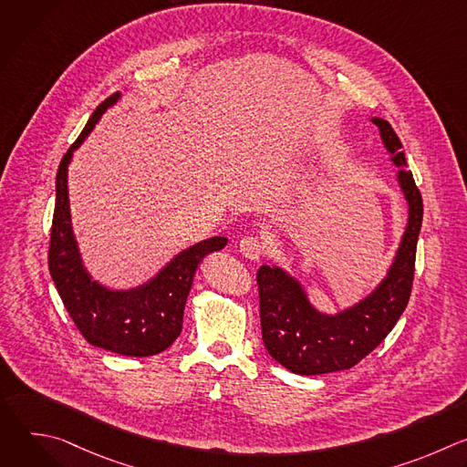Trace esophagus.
Masks as SVG:
<instances>
[{
	"mask_svg": "<svg viewBox=\"0 0 467 467\" xmlns=\"http://www.w3.org/2000/svg\"><path fill=\"white\" fill-rule=\"evenodd\" d=\"M242 254L251 260H258L264 254V242L256 234H247L238 244Z\"/></svg>",
	"mask_w": 467,
	"mask_h": 467,
	"instance_id": "34e87169",
	"label": "esophagus"
}]
</instances>
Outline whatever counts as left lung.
I'll return each instance as SVG.
<instances>
[{
    "mask_svg": "<svg viewBox=\"0 0 467 467\" xmlns=\"http://www.w3.org/2000/svg\"><path fill=\"white\" fill-rule=\"evenodd\" d=\"M386 150L397 166H405L403 144L386 119L373 118ZM399 182L410 207L409 225L384 283L360 305L340 316L316 312L301 286L279 268L256 272L262 340L268 353L297 375H319L357 366L395 327L409 305L416 247L423 222V199L412 171H399Z\"/></svg>",
    "mask_w": 467,
    "mask_h": 467,
    "instance_id": "1",
    "label": "left lung"
}]
</instances>
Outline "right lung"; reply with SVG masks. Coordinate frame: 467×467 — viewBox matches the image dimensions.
I'll list each match as a JSON object with an SVG mask.
<instances>
[{"label": "right lung", "instance_id": "right-lung-1", "mask_svg": "<svg viewBox=\"0 0 467 467\" xmlns=\"http://www.w3.org/2000/svg\"><path fill=\"white\" fill-rule=\"evenodd\" d=\"M118 98L119 92L99 103L58 164L47 264L66 310L88 344L123 357H151L168 349L181 335L184 303L197 265L205 254L225 247L227 238L214 236L188 247L139 290L109 292L90 281L72 234L66 175L72 151L79 148L103 110Z\"/></svg>", "mask_w": 467, "mask_h": 467}]
</instances>
